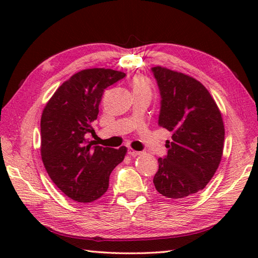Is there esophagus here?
I'll return each mask as SVG.
<instances>
[{
  "label": "esophagus",
  "mask_w": 258,
  "mask_h": 258,
  "mask_svg": "<svg viewBox=\"0 0 258 258\" xmlns=\"http://www.w3.org/2000/svg\"><path fill=\"white\" fill-rule=\"evenodd\" d=\"M127 152H128V155H130L131 157H137V156L140 155L139 151H135V150H133V149H131V148H130Z\"/></svg>",
  "instance_id": "34e87169"
}]
</instances>
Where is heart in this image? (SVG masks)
<instances>
[{
    "label": "heart",
    "mask_w": 258,
    "mask_h": 258,
    "mask_svg": "<svg viewBox=\"0 0 258 258\" xmlns=\"http://www.w3.org/2000/svg\"><path fill=\"white\" fill-rule=\"evenodd\" d=\"M131 86H132L134 95L142 94V93H150L151 94V87L149 85V82L147 78L143 76H134L131 81Z\"/></svg>",
    "instance_id": "obj_1"
}]
</instances>
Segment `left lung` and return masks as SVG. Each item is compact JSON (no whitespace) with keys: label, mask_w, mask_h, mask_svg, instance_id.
I'll list each match as a JSON object with an SVG mask.
<instances>
[{"label":"left lung","mask_w":258,"mask_h":258,"mask_svg":"<svg viewBox=\"0 0 258 258\" xmlns=\"http://www.w3.org/2000/svg\"><path fill=\"white\" fill-rule=\"evenodd\" d=\"M160 91L158 124L172 132L167 156L154 177L164 197L186 199L202 191L221 163L224 124L215 100L202 83L183 73L152 68Z\"/></svg>","instance_id":"obj_1"}]
</instances>
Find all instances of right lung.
<instances>
[{
  "instance_id": "1",
  "label": "right lung",
  "mask_w": 258,
  "mask_h": 258,
  "mask_svg": "<svg viewBox=\"0 0 258 258\" xmlns=\"http://www.w3.org/2000/svg\"><path fill=\"white\" fill-rule=\"evenodd\" d=\"M126 74L106 68L81 71L63 82L43 109L41 156L52 182L73 200L91 203L108 190L112 169L127 148L93 146V132L104 89Z\"/></svg>"
}]
</instances>
